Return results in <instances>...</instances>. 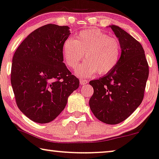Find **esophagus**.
<instances>
[{
  "label": "esophagus",
  "mask_w": 159,
  "mask_h": 159,
  "mask_svg": "<svg viewBox=\"0 0 159 159\" xmlns=\"http://www.w3.org/2000/svg\"><path fill=\"white\" fill-rule=\"evenodd\" d=\"M88 83V81H86V80H83V79H81V80H80V84H81V85H85V84H86Z\"/></svg>",
  "instance_id": "34e87169"
}]
</instances>
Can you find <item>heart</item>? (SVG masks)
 <instances>
[{"mask_svg": "<svg viewBox=\"0 0 159 159\" xmlns=\"http://www.w3.org/2000/svg\"><path fill=\"white\" fill-rule=\"evenodd\" d=\"M62 52L65 64L71 68L77 67L85 53L86 61L75 69V73L81 78H90L98 72L104 75L115 68L120 58L121 46L116 38L92 29L81 31L75 40L66 39Z\"/></svg>", "mask_w": 159, "mask_h": 159, "instance_id": "1", "label": "heart"}]
</instances>
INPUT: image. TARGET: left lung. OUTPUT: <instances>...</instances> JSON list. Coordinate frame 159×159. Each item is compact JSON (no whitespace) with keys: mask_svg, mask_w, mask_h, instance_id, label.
<instances>
[{"mask_svg":"<svg viewBox=\"0 0 159 159\" xmlns=\"http://www.w3.org/2000/svg\"><path fill=\"white\" fill-rule=\"evenodd\" d=\"M109 27L120 41L121 56L113 70L89 82L94 93L89 103L100 121L115 125L127 119L141 104L149 67L141 44L119 26Z\"/></svg>","mask_w":159,"mask_h":159,"instance_id":"obj_1","label":"left lung"}]
</instances>
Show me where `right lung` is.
Wrapping results in <instances>:
<instances>
[{
	"mask_svg": "<svg viewBox=\"0 0 159 159\" xmlns=\"http://www.w3.org/2000/svg\"><path fill=\"white\" fill-rule=\"evenodd\" d=\"M68 26L43 25L22 42L12 59L11 84L19 109L32 121L48 123L57 117L79 80L64 63Z\"/></svg>",
	"mask_w": 159,
	"mask_h": 159,
	"instance_id": "1",
	"label": "right lung"
}]
</instances>
